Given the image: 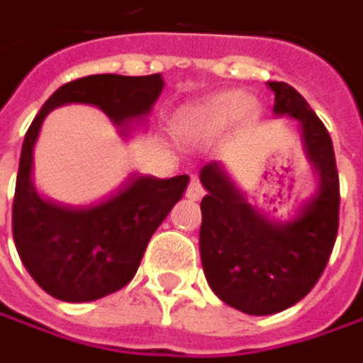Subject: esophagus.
<instances>
[{"instance_id":"obj_1","label":"esophagus","mask_w":363,"mask_h":363,"mask_svg":"<svg viewBox=\"0 0 363 363\" xmlns=\"http://www.w3.org/2000/svg\"><path fill=\"white\" fill-rule=\"evenodd\" d=\"M203 194H205V189H203L201 181L193 179V181L189 182V189H186V196H189L191 201H199V199H201Z\"/></svg>"}]
</instances>
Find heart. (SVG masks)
<instances>
[{
	"mask_svg": "<svg viewBox=\"0 0 363 363\" xmlns=\"http://www.w3.org/2000/svg\"><path fill=\"white\" fill-rule=\"evenodd\" d=\"M251 110L253 104L245 94H219L184 110L179 120V128L189 138H206L225 130L229 124L247 116Z\"/></svg>",
	"mask_w": 363,
	"mask_h": 363,
	"instance_id": "heart-1",
	"label": "heart"
}]
</instances>
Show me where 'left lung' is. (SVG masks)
<instances>
[{
	"label": "left lung",
	"mask_w": 363,
	"mask_h": 363,
	"mask_svg": "<svg viewBox=\"0 0 363 363\" xmlns=\"http://www.w3.org/2000/svg\"><path fill=\"white\" fill-rule=\"evenodd\" d=\"M275 114L301 122L307 157L319 172V193L299 217L273 225L247 205L217 162L201 170V259L211 289L249 315L295 306L319 281L340 227V177L328 128L307 100L285 82H269Z\"/></svg>",
	"instance_id": "1"
}]
</instances>
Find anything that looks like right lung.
Listing matches in <instances>:
<instances>
[{"instance_id": "add662e5", "label": "right lung", "mask_w": 363, "mask_h": 363, "mask_svg": "<svg viewBox=\"0 0 363 363\" xmlns=\"http://www.w3.org/2000/svg\"><path fill=\"white\" fill-rule=\"evenodd\" d=\"M160 74H96L60 86L26 132L19 157L11 229L19 259L45 294L82 303L114 294L130 281L146 245L170 208L181 201L189 174L172 179L134 177L104 203L69 208L40 199L32 184L33 144L54 108L94 104L114 124L143 118L162 92Z\"/></svg>"}]
</instances>
